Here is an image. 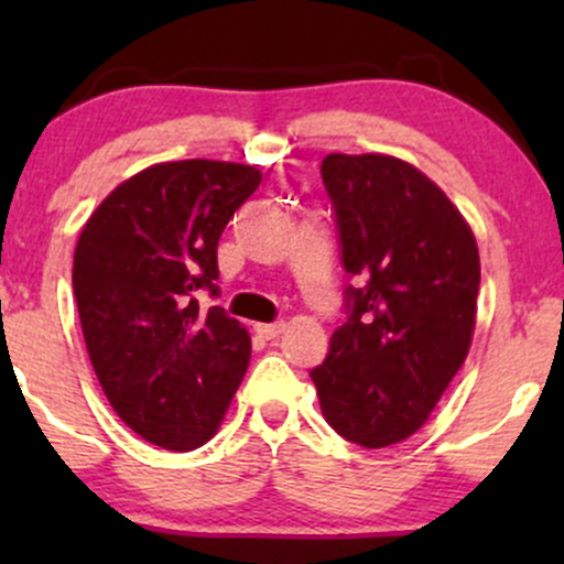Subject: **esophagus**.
Segmentation results:
<instances>
[{
	"mask_svg": "<svg viewBox=\"0 0 564 564\" xmlns=\"http://www.w3.org/2000/svg\"><path fill=\"white\" fill-rule=\"evenodd\" d=\"M283 328H286V323L283 321H275V323H257L254 332L264 336V339H275L278 334H283Z\"/></svg>",
	"mask_w": 564,
	"mask_h": 564,
	"instance_id": "esophagus-1",
	"label": "esophagus"
}]
</instances>
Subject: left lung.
<instances>
[{
	"instance_id": "obj_1",
	"label": "left lung",
	"mask_w": 564,
	"mask_h": 564,
	"mask_svg": "<svg viewBox=\"0 0 564 564\" xmlns=\"http://www.w3.org/2000/svg\"><path fill=\"white\" fill-rule=\"evenodd\" d=\"M321 177L347 273V318L310 377L341 437L384 448L430 419L467 358L480 254L448 196L405 161L332 153Z\"/></svg>"
}]
</instances>
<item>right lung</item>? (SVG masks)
<instances>
[{
  "mask_svg": "<svg viewBox=\"0 0 564 564\" xmlns=\"http://www.w3.org/2000/svg\"><path fill=\"white\" fill-rule=\"evenodd\" d=\"M262 183L254 166H148L95 209L74 254V296L89 360L129 430L166 451L217 432L249 366L246 328L223 307L217 243Z\"/></svg>",
  "mask_w": 564,
  "mask_h": 564,
  "instance_id": "right-lung-1",
  "label": "right lung"
}]
</instances>
